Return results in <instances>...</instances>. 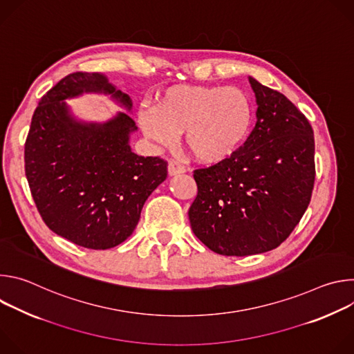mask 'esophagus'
<instances>
[{
	"label": "esophagus",
	"mask_w": 354,
	"mask_h": 354,
	"mask_svg": "<svg viewBox=\"0 0 354 354\" xmlns=\"http://www.w3.org/2000/svg\"><path fill=\"white\" fill-rule=\"evenodd\" d=\"M185 171H186V168L183 165H180L179 162L169 161V164H168V174H169V176H175V175H179V174H183Z\"/></svg>",
	"instance_id": "34e87169"
}]
</instances>
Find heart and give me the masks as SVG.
Masks as SVG:
<instances>
[{"mask_svg":"<svg viewBox=\"0 0 354 354\" xmlns=\"http://www.w3.org/2000/svg\"><path fill=\"white\" fill-rule=\"evenodd\" d=\"M252 120L248 95L232 86L174 85L158 93L154 108L138 111V123L148 138L168 147L182 133L190 154L210 165L236 153Z\"/></svg>","mask_w":354,"mask_h":354,"instance_id":"obj_1","label":"heart"}]
</instances>
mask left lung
<instances>
[{
    "label": "left lung",
    "instance_id": "obj_1",
    "mask_svg": "<svg viewBox=\"0 0 354 354\" xmlns=\"http://www.w3.org/2000/svg\"><path fill=\"white\" fill-rule=\"evenodd\" d=\"M257 124L228 160L193 172L194 235L216 254L248 257L277 248L304 216L315 180L314 131L292 102L249 77Z\"/></svg>",
    "mask_w": 354,
    "mask_h": 354
}]
</instances>
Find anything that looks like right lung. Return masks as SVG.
I'll list each match as a JSON object with an SVG mask.
<instances>
[{
    "mask_svg": "<svg viewBox=\"0 0 354 354\" xmlns=\"http://www.w3.org/2000/svg\"><path fill=\"white\" fill-rule=\"evenodd\" d=\"M109 93L127 111L129 95L104 74L73 73L46 95L32 116L25 142V174L44 224L88 249H109L138 224L148 196L168 175L160 157L134 154V120L119 112L105 123L77 120L64 99Z\"/></svg>",
    "mask_w": 354,
    "mask_h": 354,
    "instance_id": "obj_1",
    "label": "right lung"
}]
</instances>
